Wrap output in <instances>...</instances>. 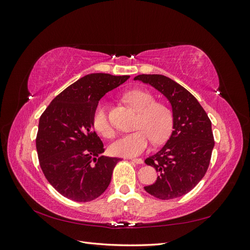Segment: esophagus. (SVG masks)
Instances as JSON below:
<instances>
[{
    "label": "esophagus",
    "instance_id": "esophagus-1",
    "mask_svg": "<svg viewBox=\"0 0 250 250\" xmlns=\"http://www.w3.org/2000/svg\"><path fill=\"white\" fill-rule=\"evenodd\" d=\"M129 160H130L131 162L135 163V164H138V165L143 164V160H142V158H129Z\"/></svg>",
    "mask_w": 250,
    "mask_h": 250
}]
</instances>
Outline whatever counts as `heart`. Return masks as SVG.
<instances>
[{
	"label": "heart",
	"instance_id": "obj_1",
	"mask_svg": "<svg viewBox=\"0 0 250 250\" xmlns=\"http://www.w3.org/2000/svg\"><path fill=\"white\" fill-rule=\"evenodd\" d=\"M124 100L139 111L137 131L128 133L113 142L110 146L112 154L124 157L140 155L150 146L151 141L161 144L167 140L173 129V113L167 104L154 101V97L147 90L131 89L124 95ZM93 126L105 138H112L115 131L109 122L106 107L103 103L96 106Z\"/></svg>",
	"mask_w": 250,
	"mask_h": 250
}]
</instances>
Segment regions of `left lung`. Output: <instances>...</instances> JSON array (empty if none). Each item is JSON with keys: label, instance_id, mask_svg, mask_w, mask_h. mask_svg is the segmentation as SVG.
<instances>
[{"label": "left lung", "instance_id": "obj_1", "mask_svg": "<svg viewBox=\"0 0 250 250\" xmlns=\"http://www.w3.org/2000/svg\"><path fill=\"white\" fill-rule=\"evenodd\" d=\"M140 80L153 86L172 105L173 131L166 145L145 160L158 176L146 192L162 200L188 194L206 175L215 146L211 122L197 99L184 86L164 75H139Z\"/></svg>", "mask_w": 250, "mask_h": 250}]
</instances>
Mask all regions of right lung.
<instances>
[{
  "label": "right lung",
  "instance_id": "add662e5",
  "mask_svg": "<svg viewBox=\"0 0 250 250\" xmlns=\"http://www.w3.org/2000/svg\"><path fill=\"white\" fill-rule=\"evenodd\" d=\"M128 78L86 75L56 96L41 116L36 135L41 168L67 199L92 201L109 186L121 158L101 155L103 143L93 129L92 118L101 98Z\"/></svg>",
  "mask_w": 250,
  "mask_h": 250
}]
</instances>
